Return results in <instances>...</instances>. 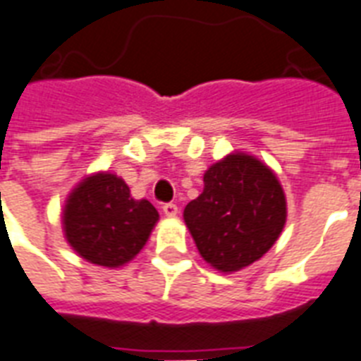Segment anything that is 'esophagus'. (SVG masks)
<instances>
[{"label":"esophagus","instance_id":"esophagus-1","mask_svg":"<svg viewBox=\"0 0 361 361\" xmlns=\"http://www.w3.org/2000/svg\"><path fill=\"white\" fill-rule=\"evenodd\" d=\"M162 214L166 217H176L178 216V206L172 204V202H169V204L162 206Z\"/></svg>","mask_w":361,"mask_h":361}]
</instances>
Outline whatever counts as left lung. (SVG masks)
<instances>
[{
	"mask_svg": "<svg viewBox=\"0 0 361 361\" xmlns=\"http://www.w3.org/2000/svg\"><path fill=\"white\" fill-rule=\"evenodd\" d=\"M288 219L279 176L244 151L225 155L204 172V189L183 210L200 257L231 274L259 261Z\"/></svg>",
	"mask_w": 361,
	"mask_h": 361,
	"instance_id": "8db88e82",
	"label": "left lung"
}]
</instances>
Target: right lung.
Masks as SVG:
<instances>
[{
	"label": "right lung",
	"mask_w": 361,
	"mask_h": 361,
	"mask_svg": "<svg viewBox=\"0 0 361 361\" xmlns=\"http://www.w3.org/2000/svg\"><path fill=\"white\" fill-rule=\"evenodd\" d=\"M159 221L149 200H136L125 180L111 172L85 176L62 210L64 238L92 265L121 269L136 257Z\"/></svg>",
	"instance_id": "right-lung-1"
}]
</instances>
